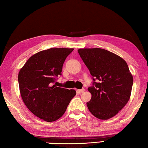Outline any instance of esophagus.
Instances as JSON below:
<instances>
[{
  "label": "esophagus",
  "instance_id": "1",
  "mask_svg": "<svg viewBox=\"0 0 148 148\" xmlns=\"http://www.w3.org/2000/svg\"><path fill=\"white\" fill-rule=\"evenodd\" d=\"M77 92H79V93H81V92H84L85 91V89H78L77 91Z\"/></svg>",
  "mask_w": 148,
  "mask_h": 148
}]
</instances>
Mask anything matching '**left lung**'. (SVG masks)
<instances>
[{
	"instance_id": "left-lung-1",
	"label": "left lung",
	"mask_w": 148,
	"mask_h": 148,
	"mask_svg": "<svg viewBox=\"0 0 148 148\" xmlns=\"http://www.w3.org/2000/svg\"><path fill=\"white\" fill-rule=\"evenodd\" d=\"M77 52L94 81L88 88L91 99L87 108L97 118H112L131 97L133 77L128 65L121 57L104 49L84 48Z\"/></svg>"
}]
</instances>
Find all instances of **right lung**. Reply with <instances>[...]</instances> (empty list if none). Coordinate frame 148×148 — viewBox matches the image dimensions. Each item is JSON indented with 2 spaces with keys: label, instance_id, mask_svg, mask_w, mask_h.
<instances>
[{
  "label": "right lung",
  "instance_id": "1",
  "mask_svg": "<svg viewBox=\"0 0 148 148\" xmlns=\"http://www.w3.org/2000/svg\"><path fill=\"white\" fill-rule=\"evenodd\" d=\"M73 48L53 47L35 53L27 60L18 74L23 101L35 116L51 122L64 114L74 89L57 87L56 77L61 75L65 59Z\"/></svg>",
  "mask_w": 148,
  "mask_h": 148
}]
</instances>
